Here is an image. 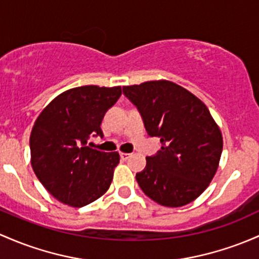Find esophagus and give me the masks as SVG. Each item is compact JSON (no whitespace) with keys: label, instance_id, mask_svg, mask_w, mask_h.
Wrapping results in <instances>:
<instances>
[{"label":"esophagus","instance_id":"1","mask_svg":"<svg viewBox=\"0 0 259 259\" xmlns=\"http://www.w3.org/2000/svg\"><path fill=\"white\" fill-rule=\"evenodd\" d=\"M132 156V154H127V152H120V157L122 160H127Z\"/></svg>","mask_w":259,"mask_h":259}]
</instances>
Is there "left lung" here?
Masks as SVG:
<instances>
[{
    "mask_svg": "<svg viewBox=\"0 0 259 259\" xmlns=\"http://www.w3.org/2000/svg\"><path fill=\"white\" fill-rule=\"evenodd\" d=\"M137 105L150 137L161 150L146 157L137 174L143 192L166 207H181L196 200L219 167L223 139L220 126L196 95L170 80H150L122 87Z\"/></svg>",
    "mask_w": 259,
    "mask_h": 259,
    "instance_id": "obj_1",
    "label": "left lung"
}]
</instances>
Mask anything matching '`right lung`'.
<instances>
[{"instance_id":"add662e5","label":"right lung","mask_w":259,"mask_h":259,"mask_svg":"<svg viewBox=\"0 0 259 259\" xmlns=\"http://www.w3.org/2000/svg\"><path fill=\"white\" fill-rule=\"evenodd\" d=\"M120 95L121 87L68 89L34 121L29 137L32 168L46 190L64 205L83 207L110 187L120 155L85 145L91 135L103 137L105 111Z\"/></svg>"}]
</instances>
